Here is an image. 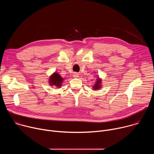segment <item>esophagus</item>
Wrapping results in <instances>:
<instances>
[{
    "instance_id": "34e87169",
    "label": "esophagus",
    "mask_w": 154,
    "mask_h": 154,
    "mask_svg": "<svg viewBox=\"0 0 154 154\" xmlns=\"http://www.w3.org/2000/svg\"><path fill=\"white\" fill-rule=\"evenodd\" d=\"M73 77H74V78H78V77H79V74L78 73H74V74H73Z\"/></svg>"
}]
</instances>
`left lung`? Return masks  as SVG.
<instances>
[{"label": "left lung", "mask_w": 154, "mask_h": 154, "mask_svg": "<svg viewBox=\"0 0 154 154\" xmlns=\"http://www.w3.org/2000/svg\"><path fill=\"white\" fill-rule=\"evenodd\" d=\"M102 86V79H100L99 77H97L96 79L95 84L93 86V90H99L101 88Z\"/></svg>", "instance_id": "obj_1"}]
</instances>
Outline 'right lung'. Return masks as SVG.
<instances>
[{
    "label": "right lung",
    "instance_id": "obj_1",
    "mask_svg": "<svg viewBox=\"0 0 154 154\" xmlns=\"http://www.w3.org/2000/svg\"><path fill=\"white\" fill-rule=\"evenodd\" d=\"M64 82V79L57 72H54L49 78V83L51 86H56L58 88H61L62 83Z\"/></svg>",
    "mask_w": 154,
    "mask_h": 154
}]
</instances>
